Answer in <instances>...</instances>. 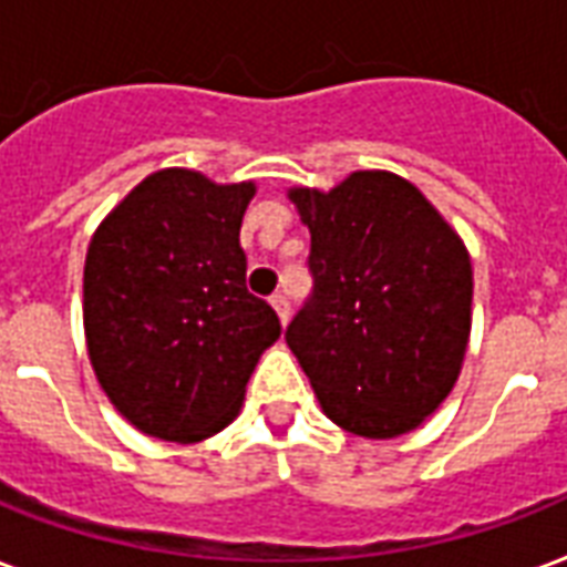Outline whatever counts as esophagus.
Listing matches in <instances>:
<instances>
[{
  "label": "esophagus",
  "mask_w": 567,
  "mask_h": 567,
  "mask_svg": "<svg viewBox=\"0 0 567 567\" xmlns=\"http://www.w3.org/2000/svg\"><path fill=\"white\" fill-rule=\"evenodd\" d=\"M270 306H274L276 315H279V321H282L285 327L288 318H291V302H288V297H285V293H274V297H270Z\"/></svg>",
  "instance_id": "esophagus-1"
}]
</instances>
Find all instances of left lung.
<instances>
[{"instance_id":"left-lung-1","label":"left lung","mask_w":567,"mask_h":567,"mask_svg":"<svg viewBox=\"0 0 567 567\" xmlns=\"http://www.w3.org/2000/svg\"><path fill=\"white\" fill-rule=\"evenodd\" d=\"M312 235V300L285 341L336 425L392 440L446 401L473 327L464 240L408 178L365 168L291 187Z\"/></svg>"}]
</instances>
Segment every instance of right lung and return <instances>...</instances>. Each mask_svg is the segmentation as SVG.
Listing matches in <instances>:
<instances>
[{"label": "right lung", "mask_w": 567, "mask_h": 567, "mask_svg": "<svg viewBox=\"0 0 567 567\" xmlns=\"http://www.w3.org/2000/svg\"><path fill=\"white\" fill-rule=\"evenodd\" d=\"M255 181L159 168L112 207L82 270L89 360L142 434L214 437L244 404L279 318L246 291L240 223Z\"/></svg>", "instance_id": "right-lung-1"}]
</instances>
